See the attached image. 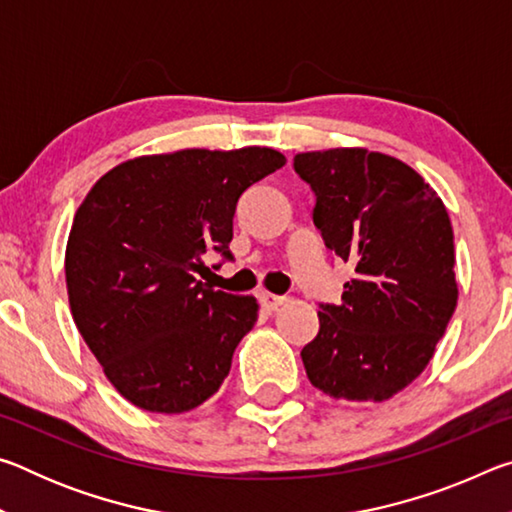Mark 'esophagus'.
Returning a JSON list of instances; mask_svg holds the SVG:
<instances>
[{"mask_svg":"<svg viewBox=\"0 0 512 512\" xmlns=\"http://www.w3.org/2000/svg\"><path fill=\"white\" fill-rule=\"evenodd\" d=\"M257 298H259V305H262V309L266 311H275L277 307H282L284 302H287L284 296H275V293H268V291H262Z\"/></svg>","mask_w":512,"mask_h":512,"instance_id":"esophagus-1","label":"esophagus"}]
</instances>
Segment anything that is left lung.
Here are the masks:
<instances>
[{"mask_svg": "<svg viewBox=\"0 0 512 512\" xmlns=\"http://www.w3.org/2000/svg\"><path fill=\"white\" fill-rule=\"evenodd\" d=\"M325 246L354 266L339 305L320 302L302 348L311 384L336 400L384 402L427 368L458 300L454 232L418 171L368 149L298 153Z\"/></svg>", "mask_w": 512, "mask_h": 512, "instance_id": "obj_1", "label": "left lung"}]
</instances>
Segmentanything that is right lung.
Instances as JSON below:
<instances>
[{"mask_svg":"<svg viewBox=\"0 0 512 512\" xmlns=\"http://www.w3.org/2000/svg\"><path fill=\"white\" fill-rule=\"evenodd\" d=\"M284 162L266 146L144 155L110 169L76 210L65 250L69 307L131 404L185 413L228 377L257 302L214 291L196 273L207 250L232 259L239 196Z\"/></svg>","mask_w":512,"mask_h":512,"instance_id":"obj_1","label":"right lung"}]
</instances>
